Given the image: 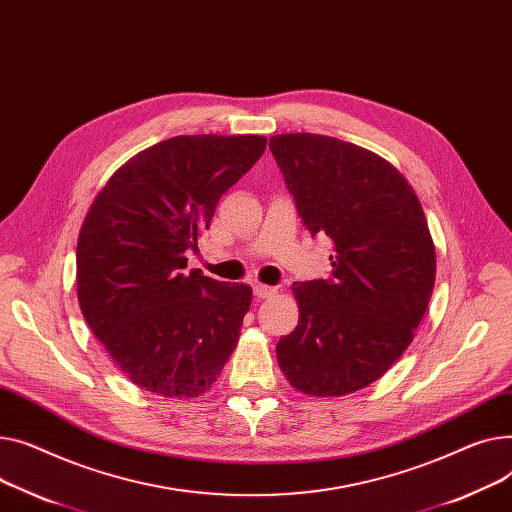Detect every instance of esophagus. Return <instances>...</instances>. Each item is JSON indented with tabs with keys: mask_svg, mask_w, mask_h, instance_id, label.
<instances>
[{
	"mask_svg": "<svg viewBox=\"0 0 512 512\" xmlns=\"http://www.w3.org/2000/svg\"><path fill=\"white\" fill-rule=\"evenodd\" d=\"M254 295L260 297V299H268V297L277 295V287H270V285L258 283V285H254Z\"/></svg>",
	"mask_w": 512,
	"mask_h": 512,
	"instance_id": "34e87169",
	"label": "esophagus"
}]
</instances>
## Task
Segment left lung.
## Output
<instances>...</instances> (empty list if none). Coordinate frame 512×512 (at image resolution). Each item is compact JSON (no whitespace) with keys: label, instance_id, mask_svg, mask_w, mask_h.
I'll return each instance as SVG.
<instances>
[{"label":"left lung","instance_id":"left-lung-1","mask_svg":"<svg viewBox=\"0 0 512 512\" xmlns=\"http://www.w3.org/2000/svg\"><path fill=\"white\" fill-rule=\"evenodd\" d=\"M297 213L333 242V277L293 283L299 320L277 343L299 393L343 397L393 366L413 341L436 281V248L422 202L380 155L322 134L268 142Z\"/></svg>","mask_w":512,"mask_h":512}]
</instances>
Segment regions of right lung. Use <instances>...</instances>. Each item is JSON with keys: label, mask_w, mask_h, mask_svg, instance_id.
Listing matches in <instances>:
<instances>
[{"label": "right lung", "mask_w": 512, "mask_h": 512, "mask_svg": "<svg viewBox=\"0 0 512 512\" xmlns=\"http://www.w3.org/2000/svg\"><path fill=\"white\" fill-rule=\"evenodd\" d=\"M256 134L175 136L140 150L99 190L76 246L86 324L136 386L194 399L217 382L252 287L192 273L186 250L264 153Z\"/></svg>", "instance_id": "add662e5"}]
</instances>
